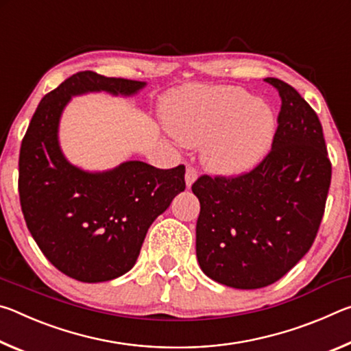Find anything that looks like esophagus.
I'll use <instances>...</instances> for the list:
<instances>
[{"mask_svg": "<svg viewBox=\"0 0 351 351\" xmlns=\"http://www.w3.org/2000/svg\"><path fill=\"white\" fill-rule=\"evenodd\" d=\"M197 178H198V171H197V169H193V167H187V170H186V186L190 189L192 187V184L197 181Z\"/></svg>", "mask_w": 351, "mask_h": 351, "instance_id": "1", "label": "esophagus"}]
</instances>
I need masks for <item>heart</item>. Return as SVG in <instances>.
I'll return each instance as SVG.
<instances>
[{
  "instance_id": "1",
  "label": "heart",
  "mask_w": 351,
  "mask_h": 351,
  "mask_svg": "<svg viewBox=\"0 0 351 351\" xmlns=\"http://www.w3.org/2000/svg\"><path fill=\"white\" fill-rule=\"evenodd\" d=\"M162 114L181 144H204L201 161L218 176L235 178L257 169L274 142L269 105L241 88L187 86L165 97Z\"/></svg>"
}]
</instances>
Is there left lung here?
Returning <instances> with one entry per match:
<instances>
[{
	"mask_svg": "<svg viewBox=\"0 0 351 351\" xmlns=\"http://www.w3.org/2000/svg\"><path fill=\"white\" fill-rule=\"evenodd\" d=\"M282 97L268 156L237 178L201 176L197 258L207 277L237 289L277 282L310 251L322 221L331 162L316 112L293 86L269 77Z\"/></svg>",
	"mask_w": 351,
	"mask_h": 351,
	"instance_id": "1",
	"label": "left lung"
}]
</instances>
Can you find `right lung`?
Segmentation results:
<instances>
[{
    "mask_svg": "<svg viewBox=\"0 0 351 351\" xmlns=\"http://www.w3.org/2000/svg\"><path fill=\"white\" fill-rule=\"evenodd\" d=\"M145 85L93 71L77 73L41 99L23 138L19 192L27 229L45 257L79 282H108L132 269L148 228L186 189L184 165L161 170L127 161L88 171L62 152L58 127L74 96L130 97Z\"/></svg>",
    "mask_w": 351,
    "mask_h": 351,
    "instance_id": "right-lung-1",
    "label": "right lung"
}]
</instances>
